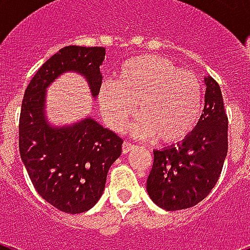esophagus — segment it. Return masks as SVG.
Here are the masks:
<instances>
[{
    "mask_svg": "<svg viewBox=\"0 0 250 250\" xmlns=\"http://www.w3.org/2000/svg\"><path fill=\"white\" fill-rule=\"evenodd\" d=\"M133 148H135V145L129 144V143L125 141V143H123V145H122V152H123V154H127V153L131 152Z\"/></svg>",
    "mask_w": 250,
    "mask_h": 250,
    "instance_id": "esophagus-1",
    "label": "esophagus"
}]
</instances>
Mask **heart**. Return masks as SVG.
<instances>
[{
	"label": "heart",
	"instance_id": "obj_1",
	"mask_svg": "<svg viewBox=\"0 0 250 250\" xmlns=\"http://www.w3.org/2000/svg\"><path fill=\"white\" fill-rule=\"evenodd\" d=\"M204 89L197 76L183 71L174 61L141 54L119 66L117 80H104L97 101L110 128L123 131L133 114L139 136H154L171 144L188 136L201 117Z\"/></svg>",
	"mask_w": 250,
	"mask_h": 250
}]
</instances>
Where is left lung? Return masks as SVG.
I'll list each match as a JSON object with an SVG mask.
<instances>
[{
  "instance_id": "left-lung-1",
  "label": "left lung",
  "mask_w": 250,
  "mask_h": 250,
  "mask_svg": "<svg viewBox=\"0 0 250 250\" xmlns=\"http://www.w3.org/2000/svg\"><path fill=\"white\" fill-rule=\"evenodd\" d=\"M205 106L193 131L178 145L153 150L146 190L167 211L202 201L217 184L227 156L229 118L221 88L211 76L205 78Z\"/></svg>"
}]
</instances>
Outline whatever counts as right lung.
Returning <instances> with one entry per match:
<instances>
[{
    "label": "right lung",
    "mask_w": 250,
    "mask_h": 250,
    "mask_svg": "<svg viewBox=\"0 0 250 250\" xmlns=\"http://www.w3.org/2000/svg\"><path fill=\"white\" fill-rule=\"evenodd\" d=\"M104 60L101 46H64L37 70L21 102V161L37 193L68 214L84 213L96 205L110 166L121 156L123 140L90 117L71 125L52 127L45 117L46 88L64 72L75 71L85 78L96 98Z\"/></svg>",
    "instance_id": "obj_1"
}]
</instances>
